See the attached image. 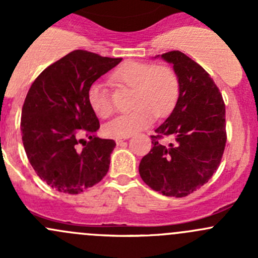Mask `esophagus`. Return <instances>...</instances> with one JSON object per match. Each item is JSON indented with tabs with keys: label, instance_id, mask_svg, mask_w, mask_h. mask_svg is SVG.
<instances>
[{
	"label": "esophagus",
	"instance_id": "esophagus-1",
	"mask_svg": "<svg viewBox=\"0 0 258 258\" xmlns=\"http://www.w3.org/2000/svg\"><path fill=\"white\" fill-rule=\"evenodd\" d=\"M123 141H124L123 139H117V140H116V144H117V145H121Z\"/></svg>",
	"mask_w": 258,
	"mask_h": 258
}]
</instances>
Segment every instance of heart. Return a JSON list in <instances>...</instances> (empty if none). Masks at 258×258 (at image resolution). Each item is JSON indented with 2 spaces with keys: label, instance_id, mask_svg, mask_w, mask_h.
I'll return each instance as SVG.
<instances>
[{
  "label": "heart",
  "instance_id": "b5f03b06",
  "mask_svg": "<svg viewBox=\"0 0 258 258\" xmlns=\"http://www.w3.org/2000/svg\"><path fill=\"white\" fill-rule=\"evenodd\" d=\"M114 86L132 90L128 113L121 114L105 124L103 132L113 139H124L141 132L153 123L156 116L162 118L175 110L179 97V81L167 64L126 61L111 75ZM87 102L96 116L107 118L113 112L110 93L103 83L95 82L87 91Z\"/></svg>",
  "mask_w": 258,
  "mask_h": 258
}]
</instances>
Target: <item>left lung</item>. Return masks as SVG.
<instances>
[{"instance_id":"obj_1","label":"left lung","mask_w":258,"mask_h":258,"mask_svg":"<svg viewBox=\"0 0 258 258\" xmlns=\"http://www.w3.org/2000/svg\"><path fill=\"white\" fill-rule=\"evenodd\" d=\"M179 81L175 110L151 136L153 147L139 166L147 186L165 196L184 197L204 186L218 168L226 146V110L210 75L179 51L158 54ZM168 136L173 142L163 145Z\"/></svg>"}]
</instances>
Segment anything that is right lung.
<instances>
[{
	"label": "right lung",
	"instance_id": "obj_1",
	"mask_svg": "<svg viewBox=\"0 0 258 258\" xmlns=\"http://www.w3.org/2000/svg\"><path fill=\"white\" fill-rule=\"evenodd\" d=\"M121 61L76 49L43 70L28 90L21 118L23 147L38 177L56 191L81 194L107 173L116 142L95 136L100 122L87 91Z\"/></svg>",
	"mask_w": 258,
	"mask_h": 258
}]
</instances>
